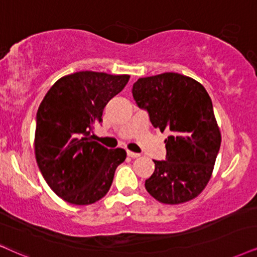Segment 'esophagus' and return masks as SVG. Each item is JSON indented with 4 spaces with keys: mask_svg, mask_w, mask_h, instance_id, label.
Here are the masks:
<instances>
[{
    "mask_svg": "<svg viewBox=\"0 0 257 257\" xmlns=\"http://www.w3.org/2000/svg\"><path fill=\"white\" fill-rule=\"evenodd\" d=\"M126 155H128L129 158H133V159L140 157V154H138V153H134V152H131V151H126Z\"/></svg>",
    "mask_w": 257,
    "mask_h": 257,
    "instance_id": "esophagus-1",
    "label": "esophagus"
}]
</instances>
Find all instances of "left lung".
<instances>
[{
    "label": "left lung",
    "instance_id": "8db88e82",
    "mask_svg": "<svg viewBox=\"0 0 257 257\" xmlns=\"http://www.w3.org/2000/svg\"><path fill=\"white\" fill-rule=\"evenodd\" d=\"M132 92L152 125L170 133L166 160H153L155 170L146 190L164 204L193 199L209 183L220 147L209 93L197 80L174 72L140 78Z\"/></svg>",
    "mask_w": 257,
    "mask_h": 257
}]
</instances>
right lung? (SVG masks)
Segmentation results:
<instances>
[{"label":"right lung","mask_w":257,"mask_h":257,"mask_svg":"<svg viewBox=\"0 0 257 257\" xmlns=\"http://www.w3.org/2000/svg\"><path fill=\"white\" fill-rule=\"evenodd\" d=\"M128 74L80 71L60 78L37 112L35 158L53 192L76 205H89L108 193L124 149H108L90 135L103 110L128 83Z\"/></svg>","instance_id":"1"}]
</instances>
